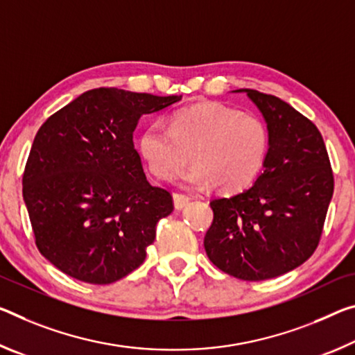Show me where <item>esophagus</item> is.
<instances>
[{"mask_svg":"<svg viewBox=\"0 0 355 355\" xmlns=\"http://www.w3.org/2000/svg\"><path fill=\"white\" fill-rule=\"evenodd\" d=\"M191 198L187 194H180V193H173V205H175L177 210H182V208L187 207L189 204Z\"/></svg>","mask_w":355,"mask_h":355,"instance_id":"1","label":"esophagus"}]
</instances>
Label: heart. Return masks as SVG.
<instances>
[{"mask_svg": "<svg viewBox=\"0 0 355 355\" xmlns=\"http://www.w3.org/2000/svg\"><path fill=\"white\" fill-rule=\"evenodd\" d=\"M137 150L156 178L171 180L188 162L180 180L188 188L215 184L237 193L254 182L270 150L267 123L251 112L223 103H199L172 112L167 126L153 121L142 129Z\"/></svg>", "mask_w": 355, "mask_h": 355, "instance_id": "obj_1", "label": "heart"}]
</instances>
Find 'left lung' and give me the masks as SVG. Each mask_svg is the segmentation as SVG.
I'll return each instance as SVG.
<instances>
[{
	"instance_id": "8db88e82",
	"label": "left lung",
	"mask_w": 355,
	"mask_h": 355,
	"mask_svg": "<svg viewBox=\"0 0 355 355\" xmlns=\"http://www.w3.org/2000/svg\"><path fill=\"white\" fill-rule=\"evenodd\" d=\"M246 93L266 120L270 150L251 188L213 199L207 256L224 273L262 281L302 266L318 248L334 196V173L319 129L294 107L256 89Z\"/></svg>"
}]
</instances>
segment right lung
<instances>
[{
  "label": "right lung",
  "mask_w": 355,
  "mask_h": 355,
  "mask_svg": "<svg viewBox=\"0 0 355 355\" xmlns=\"http://www.w3.org/2000/svg\"><path fill=\"white\" fill-rule=\"evenodd\" d=\"M180 99L89 89L39 128L24 200L37 250L61 272L110 284L142 266L173 202L168 191L148 183L132 132L140 116Z\"/></svg>",
  "instance_id": "obj_1"
}]
</instances>
